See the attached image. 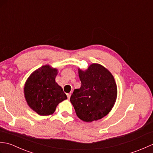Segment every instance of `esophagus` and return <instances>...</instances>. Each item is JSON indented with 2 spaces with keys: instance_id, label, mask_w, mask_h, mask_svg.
<instances>
[{
  "instance_id": "esophagus-1",
  "label": "esophagus",
  "mask_w": 153,
  "mask_h": 153,
  "mask_svg": "<svg viewBox=\"0 0 153 153\" xmlns=\"http://www.w3.org/2000/svg\"><path fill=\"white\" fill-rule=\"evenodd\" d=\"M70 96H71V93H67V97H68V99H70Z\"/></svg>"
}]
</instances>
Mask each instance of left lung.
Listing matches in <instances>:
<instances>
[{"mask_svg":"<svg viewBox=\"0 0 153 153\" xmlns=\"http://www.w3.org/2000/svg\"><path fill=\"white\" fill-rule=\"evenodd\" d=\"M78 73L82 85L74 91L70 97L76 114L86 122L101 119L108 114L116 102L114 78L99 64H92L85 71L78 69Z\"/></svg>","mask_w":153,"mask_h":153,"instance_id":"1","label":"left lung"}]
</instances>
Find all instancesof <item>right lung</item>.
<instances>
[{"label": "right lung", "mask_w": 153, "mask_h": 153, "mask_svg": "<svg viewBox=\"0 0 153 153\" xmlns=\"http://www.w3.org/2000/svg\"><path fill=\"white\" fill-rule=\"evenodd\" d=\"M56 68L45 65L34 71L24 86V95L27 105L41 116L53 114L57 105L67 99L62 87L55 82Z\"/></svg>", "instance_id": "right-lung-1"}]
</instances>
